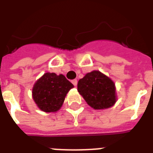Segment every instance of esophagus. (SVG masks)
Here are the masks:
<instances>
[{
  "label": "esophagus",
  "instance_id": "obj_1",
  "mask_svg": "<svg viewBox=\"0 0 153 153\" xmlns=\"http://www.w3.org/2000/svg\"><path fill=\"white\" fill-rule=\"evenodd\" d=\"M71 82L73 83V85H74V86H77V83H78V82H77V79H73L71 81Z\"/></svg>",
  "mask_w": 153,
  "mask_h": 153
}]
</instances>
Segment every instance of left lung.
<instances>
[{
  "mask_svg": "<svg viewBox=\"0 0 153 153\" xmlns=\"http://www.w3.org/2000/svg\"><path fill=\"white\" fill-rule=\"evenodd\" d=\"M78 91L94 109H107L117 101L115 84L99 71L87 73L78 82Z\"/></svg>",
  "mask_w": 153,
  "mask_h": 153,
  "instance_id": "left-lung-1",
  "label": "left lung"
}]
</instances>
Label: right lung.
Here are the masks:
<instances>
[{
  "mask_svg": "<svg viewBox=\"0 0 153 153\" xmlns=\"http://www.w3.org/2000/svg\"><path fill=\"white\" fill-rule=\"evenodd\" d=\"M73 87L74 85L64 75L48 72L35 83L32 98L42 111L56 112L61 108L67 94Z\"/></svg>",
  "mask_w": 153,
  "mask_h": 153,
  "instance_id": "obj_1",
  "label": "right lung"
}]
</instances>
